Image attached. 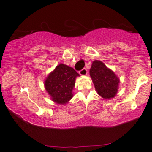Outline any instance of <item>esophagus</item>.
Masks as SVG:
<instances>
[{
	"label": "esophagus",
	"instance_id": "34e87169",
	"mask_svg": "<svg viewBox=\"0 0 152 152\" xmlns=\"http://www.w3.org/2000/svg\"><path fill=\"white\" fill-rule=\"evenodd\" d=\"M79 74L81 76H86V75H87V70L86 68H83L82 70L79 71Z\"/></svg>",
	"mask_w": 152,
	"mask_h": 152
}]
</instances>
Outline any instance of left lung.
Here are the masks:
<instances>
[{
  "label": "left lung",
  "instance_id": "8db88e82",
  "mask_svg": "<svg viewBox=\"0 0 152 152\" xmlns=\"http://www.w3.org/2000/svg\"><path fill=\"white\" fill-rule=\"evenodd\" d=\"M95 88L98 95L105 99L115 97L119 88V79L114 71L99 60H94L89 70Z\"/></svg>",
  "mask_w": 152,
  "mask_h": 152
}]
</instances>
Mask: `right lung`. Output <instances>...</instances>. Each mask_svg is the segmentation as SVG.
Masks as SVG:
<instances>
[{"instance_id":"1","label":"right lung","mask_w":152,"mask_h":152,"mask_svg":"<svg viewBox=\"0 0 152 152\" xmlns=\"http://www.w3.org/2000/svg\"><path fill=\"white\" fill-rule=\"evenodd\" d=\"M79 74L73 68L60 64L44 81V86L51 99L57 104L64 105L73 97L75 80Z\"/></svg>"}]
</instances>
